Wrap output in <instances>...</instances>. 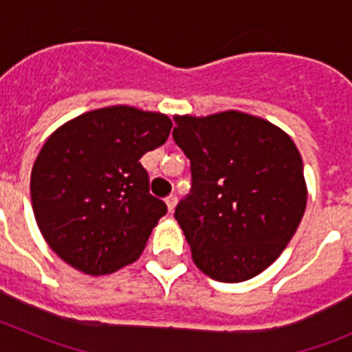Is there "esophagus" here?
<instances>
[{
	"instance_id": "esophagus-1",
	"label": "esophagus",
	"mask_w": 352,
	"mask_h": 352,
	"mask_svg": "<svg viewBox=\"0 0 352 352\" xmlns=\"http://www.w3.org/2000/svg\"><path fill=\"white\" fill-rule=\"evenodd\" d=\"M166 204H167V211H169V213H173L174 208H176V204H178V197H176V195H169V197L166 199Z\"/></svg>"
}]
</instances>
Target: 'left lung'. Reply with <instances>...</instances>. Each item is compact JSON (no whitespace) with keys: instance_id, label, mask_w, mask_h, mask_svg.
<instances>
[{"instance_id":"left-lung-1","label":"left lung","mask_w":352,"mask_h":352,"mask_svg":"<svg viewBox=\"0 0 352 352\" xmlns=\"http://www.w3.org/2000/svg\"><path fill=\"white\" fill-rule=\"evenodd\" d=\"M190 158L192 192L176 206L192 259L213 280L236 284L275 263L307 208L303 162L287 133L239 111L174 116Z\"/></svg>"}]
</instances>
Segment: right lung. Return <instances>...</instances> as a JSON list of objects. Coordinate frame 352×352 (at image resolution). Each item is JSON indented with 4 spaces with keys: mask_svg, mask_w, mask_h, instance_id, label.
<instances>
[{
    "mask_svg": "<svg viewBox=\"0 0 352 352\" xmlns=\"http://www.w3.org/2000/svg\"><path fill=\"white\" fill-rule=\"evenodd\" d=\"M162 113L111 105L67 121L49 135L31 169V206L43 239L86 275L138 261L164 201L149 194L141 157L169 138Z\"/></svg>",
    "mask_w": 352,
    "mask_h": 352,
    "instance_id": "right-lung-1",
    "label": "right lung"
}]
</instances>
